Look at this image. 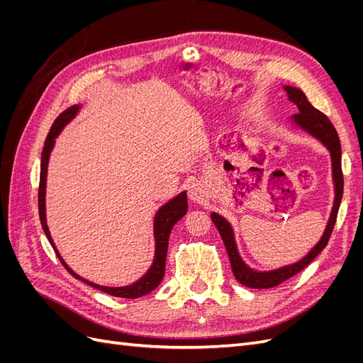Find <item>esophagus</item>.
Returning <instances> with one entry per match:
<instances>
[{"instance_id":"1","label":"esophagus","mask_w":363,"mask_h":363,"mask_svg":"<svg viewBox=\"0 0 363 363\" xmlns=\"http://www.w3.org/2000/svg\"><path fill=\"white\" fill-rule=\"evenodd\" d=\"M188 196H189V200L194 203L201 201L204 196V188L199 182H192L188 188Z\"/></svg>"}]
</instances>
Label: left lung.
I'll return each mask as SVG.
<instances>
[{"label": "left lung", "instance_id": "obj_1", "mask_svg": "<svg viewBox=\"0 0 363 363\" xmlns=\"http://www.w3.org/2000/svg\"><path fill=\"white\" fill-rule=\"evenodd\" d=\"M283 89L288 94V100L298 107V113L291 118V124L296 128L303 130L304 133L311 135L316 140H320L321 144L328 150V152H330L335 199H333L330 216H328L327 225L324 228V233L320 238V240H318V242L311 248V251L300 260L276 269H269V271H257L247 265L244 259L239 255L236 239H235V230L232 224H230L223 215L212 212L211 218L213 224L216 225L219 235H221L224 240L233 276L239 283H242L244 286H248L252 289H267V288L277 286V284H280L281 281L291 279L296 272L304 269L318 255H320V252L324 250V247L327 245L328 239H330V235L333 232L340 200H342V194H344V177H342V168H340V142L335 127L332 125V123L328 121V118L324 113L316 111V108L307 101L304 92L298 89V87L286 84L283 86Z\"/></svg>", "mask_w": 363, "mask_h": 363}]
</instances>
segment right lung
<instances>
[{"mask_svg":"<svg viewBox=\"0 0 363 363\" xmlns=\"http://www.w3.org/2000/svg\"><path fill=\"white\" fill-rule=\"evenodd\" d=\"M82 106L75 104L68 111H65L56 121L50 130V133L45 139V144H43L42 150V159H40V182H39V216H40V224L43 232H45L50 244L52 245L54 251H56L57 257L63 263V267L67 268L75 279H79L84 283L89 284V286L100 289L108 295L119 296V298H139L142 295L150 294L152 289H156L164 274V263H167V251H168V239L172 227L175 223L180 221V219L188 212V195H186V191L180 192L179 195H175L172 200L168 203H164L159 211L155 215V223H152V235H155V257H152L151 267L148 271L142 276L139 280L135 283L127 284V286H101V284H96L94 281H89L87 279H83L79 276L75 271H72L67 262L63 260L60 256V252L54 244V240L51 238L50 228L47 225V207H45V195H47V172H48V162L51 151L54 148V144H56V138L60 135V131L65 128V125H68L71 121L77 116V113L80 112Z\"/></svg>","mask_w":363,"mask_h":363,"instance_id":"obj_1","label":"right lung"}]
</instances>
